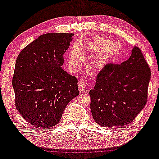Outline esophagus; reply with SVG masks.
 <instances>
[{"instance_id": "obj_1", "label": "esophagus", "mask_w": 159, "mask_h": 159, "mask_svg": "<svg viewBox=\"0 0 159 159\" xmlns=\"http://www.w3.org/2000/svg\"><path fill=\"white\" fill-rule=\"evenodd\" d=\"M87 85V83L84 80H80L78 81V89L80 93H83L84 92L85 87Z\"/></svg>"}]
</instances>
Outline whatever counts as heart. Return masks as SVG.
Instances as JSON below:
<instances>
[{"mask_svg": "<svg viewBox=\"0 0 159 159\" xmlns=\"http://www.w3.org/2000/svg\"><path fill=\"white\" fill-rule=\"evenodd\" d=\"M84 52L97 55L92 62L95 68H102L108 63L118 58L122 53V46L117 42H112L106 38L94 36L87 40L83 46ZM84 61V55L80 48L74 46L68 57L72 66H78Z\"/></svg>", "mask_w": 159, "mask_h": 159, "instance_id": "obj_1", "label": "heart"}]
</instances>
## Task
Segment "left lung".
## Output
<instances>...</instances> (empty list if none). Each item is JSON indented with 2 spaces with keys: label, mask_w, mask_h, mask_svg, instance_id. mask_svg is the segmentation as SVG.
<instances>
[{
  "label": "left lung",
  "mask_w": 159,
  "mask_h": 159,
  "mask_svg": "<svg viewBox=\"0 0 159 159\" xmlns=\"http://www.w3.org/2000/svg\"><path fill=\"white\" fill-rule=\"evenodd\" d=\"M151 70L139 47L120 64L108 63L96 77L89 91L91 111L101 126L122 127L130 124L145 106Z\"/></svg>",
  "instance_id": "8db88e82"
}]
</instances>
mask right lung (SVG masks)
I'll list each match as a JSON object with an SVG mask.
<instances>
[{"mask_svg": "<svg viewBox=\"0 0 159 159\" xmlns=\"http://www.w3.org/2000/svg\"><path fill=\"white\" fill-rule=\"evenodd\" d=\"M73 35H42L16 59L12 78L15 105L33 126L48 128L57 125L66 107L80 94L77 78L61 67Z\"/></svg>", "mask_w": 159, "mask_h": 159, "instance_id": "1", "label": "right lung"}]
</instances>
